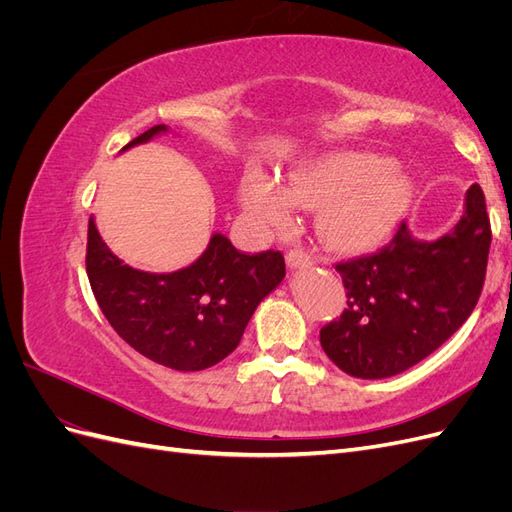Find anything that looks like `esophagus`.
I'll return each mask as SVG.
<instances>
[{
  "label": "esophagus",
  "instance_id": "1",
  "mask_svg": "<svg viewBox=\"0 0 512 512\" xmlns=\"http://www.w3.org/2000/svg\"><path fill=\"white\" fill-rule=\"evenodd\" d=\"M286 262L290 269H303V267H309L314 262V258L309 256V252H305L303 247H294V250H290L286 254Z\"/></svg>",
  "mask_w": 512,
  "mask_h": 512
}]
</instances>
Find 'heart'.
Masks as SVG:
<instances>
[{"instance_id": "1", "label": "heart", "mask_w": 512, "mask_h": 512, "mask_svg": "<svg viewBox=\"0 0 512 512\" xmlns=\"http://www.w3.org/2000/svg\"><path fill=\"white\" fill-rule=\"evenodd\" d=\"M239 198L245 213L265 230H284L294 205L318 209L322 241L339 252H363L378 245L404 215L412 181L404 170L374 153H335L290 175L286 188L250 170Z\"/></svg>"}]
</instances>
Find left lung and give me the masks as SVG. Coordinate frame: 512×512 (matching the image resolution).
<instances>
[{"label":"left lung","mask_w":512,"mask_h":512,"mask_svg":"<svg viewBox=\"0 0 512 512\" xmlns=\"http://www.w3.org/2000/svg\"><path fill=\"white\" fill-rule=\"evenodd\" d=\"M491 226L485 194L474 183L459 224L436 241H418L401 222L391 243L335 269L346 309L320 329V344L346 374L389 378L438 350L483 292Z\"/></svg>","instance_id":"1"}]
</instances>
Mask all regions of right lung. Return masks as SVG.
Instances as JSON below:
<instances>
[{
	"label": "right lung",
	"instance_id": "add662e5",
	"mask_svg": "<svg viewBox=\"0 0 512 512\" xmlns=\"http://www.w3.org/2000/svg\"><path fill=\"white\" fill-rule=\"evenodd\" d=\"M153 126L123 149L147 143ZM87 277L106 320L136 352L177 371L207 369L235 350L258 303L284 280L282 252H239L213 235L190 267L145 273L123 265L89 220Z\"/></svg>",
	"mask_w": 512,
	"mask_h": 512
}]
</instances>
